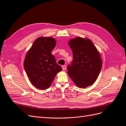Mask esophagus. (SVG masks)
I'll return each instance as SVG.
<instances>
[{
    "mask_svg": "<svg viewBox=\"0 0 126 126\" xmlns=\"http://www.w3.org/2000/svg\"><path fill=\"white\" fill-rule=\"evenodd\" d=\"M62 69L63 70H65L66 69V66L65 65H63L62 66Z\"/></svg>",
    "mask_w": 126,
    "mask_h": 126,
    "instance_id": "34e87169",
    "label": "esophagus"
}]
</instances>
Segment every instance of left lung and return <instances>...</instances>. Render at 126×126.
Returning <instances> with one entry per match:
<instances>
[{
    "mask_svg": "<svg viewBox=\"0 0 126 126\" xmlns=\"http://www.w3.org/2000/svg\"><path fill=\"white\" fill-rule=\"evenodd\" d=\"M73 60L68 74L76 85L85 88L96 81L102 67L100 53L89 38L76 37L68 41Z\"/></svg>",
    "mask_w": 126,
    "mask_h": 126,
    "instance_id": "obj_1",
    "label": "left lung"
}]
</instances>
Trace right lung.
<instances>
[{
  "label": "right lung",
  "instance_id": "1",
  "mask_svg": "<svg viewBox=\"0 0 126 126\" xmlns=\"http://www.w3.org/2000/svg\"><path fill=\"white\" fill-rule=\"evenodd\" d=\"M56 45L54 38L40 37L34 41L26 54L25 70L30 82L39 89L48 88L57 74L62 70L51 54Z\"/></svg>",
  "mask_w": 126,
  "mask_h": 126
}]
</instances>
